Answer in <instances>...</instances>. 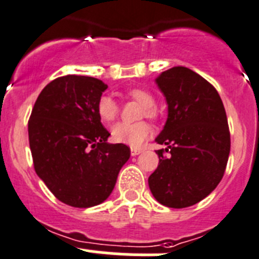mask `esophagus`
Here are the masks:
<instances>
[{"label":"esophagus","instance_id":"obj_1","mask_svg":"<svg viewBox=\"0 0 259 259\" xmlns=\"http://www.w3.org/2000/svg\"><path fill=\"white\" fill-rule=\"evenodd\" d=\"M141 152H142V150H141V148H137V147H131V155H132V156H137V155H140Z\"/></svg>","mask_w":259,"mask_h":259}]
</instances>
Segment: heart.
I'll list each match as a JSON object with an SVG mask.
<instances>
[{
  "instance_id": "heart-1",
  "label": "heart",
  "mask_w": 259,
  "mask_h": 259,
  "mask_svg": "<svg viewBox=\"0 0 259 259\" xmlns=\"http://www.w3.org/2000/svg\"><path fill=\"white\" fill-rule=\"evenodd\" d=\"M127 97L137 103L142 104L140 117H146L148 119H157L158 111L155 107V97L143 88H131L126 92ZM119 113V104L109 96H102L97 102V114L103 122L114 121ZM152 128L146 122H136V123H119L114 124L111 130V137L114 142L128 145L131 147H140L142 143L150 137Z\"/></svg>"
}]
</instances>
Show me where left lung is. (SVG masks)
<instances>
[{
  "mask_svg": "<svg viewBox=\"0 0 259 259\" xmlns=\"http://www.w3.org/2000/svg\"><path fill=\"white\" fill-rule=\"evenodd\" d=\"M156 83L168 104L156 142L167 148L156 151L160 161L148 186L162 205L188 208L206 198L224 175L230 151L227 113L217 89L191 69L174 66Z\"/></svg>",
  "mask_w": 259,
  "mask_h": 259,
  "instance_id": "1",
  "label": "left lung"
}]
</instances>
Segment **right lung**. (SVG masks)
<instances>
[{"instance_id":"add662e5","label":"right lung","mask_w":259,"mask_h":259,"mask_svg":"<svg viewBox=\"0 0 259 259\" xmlns=\"http://www.w3.org/2000/svg\"><path fill=\"white\" fill-rule=\"evenodd\" d=\"M107 84L92 76L54 79L37 97L29 119L34 168L58 200L74 208L103 203L131 150L107 143L97 114Z\"/></svg>"}]
</instances>
